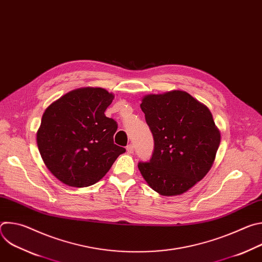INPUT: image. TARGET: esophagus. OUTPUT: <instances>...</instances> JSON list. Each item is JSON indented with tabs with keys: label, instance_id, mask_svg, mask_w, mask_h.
<instances>
[{
	"label": "esophagus",
	"instance_id": "obj_1",
	"mask_svg": "<svg viewBox=\"0 0 262 262\" xmlns=\"http://www.w3.org/2000/svg\"><path fill=\"white\" fill-rule=\"evenodd\" d=\"M126 151H127L128 154H133V152H134V145H133V144H128V145L126 146Z\"/></svg>",
	"mask_w": 262,
	"mask_h": 262
}]
</instances>
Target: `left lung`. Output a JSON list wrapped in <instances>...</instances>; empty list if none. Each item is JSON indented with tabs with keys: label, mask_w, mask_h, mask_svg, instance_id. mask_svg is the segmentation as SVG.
<instances>
[{
	"label": "left lung",
	"mask_w": 262,
	"mask_h": 262,
	"mask_svg": "<svg viewBox=\"0 0 262 262\" xmlns=\"http://www.w3.org/2000/svg\"><path fill=\"white\" fill-rule=\"evenodd\" d=\"M140 106L155 140L150 161L138 164L142 176L163 196L190 190L210 170L220 145L210 111L179 90L146 95Z\"/></svg>",
	"instance_id": "1"
}]
</instances>
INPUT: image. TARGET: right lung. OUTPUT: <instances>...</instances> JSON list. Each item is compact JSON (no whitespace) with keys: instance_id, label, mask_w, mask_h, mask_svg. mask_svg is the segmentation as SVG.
Segmentation results:
<instances>
[{"instance_id":"add662e5","label":"right lung","mask_w":262,"mask_h":262,"mask_svg":"<svg viewBox=\"0 0 262 262\" xmlns=\"http://www.w3.org/2000/svg\"><path fill=\"white\" fill-rule=\"evenodd\" d=\"M113 99L102 88H79L45 111L37 145L47 168L63 183L76 188L92 185L125 152L114 144L117 122L104 115Z\"/></svg>"}]
</instances>
